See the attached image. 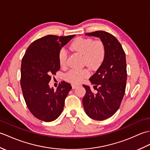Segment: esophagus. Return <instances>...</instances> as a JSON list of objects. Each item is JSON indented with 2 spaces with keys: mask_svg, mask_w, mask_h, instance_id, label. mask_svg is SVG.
Masks as SVG:
<instances>
[{
  "mask_svg": "<svg viewBox=\"0 0 150 150\" xmlns=\"http://www.w3.org/2000/svg\"><path fill=\"white\" fill-rule=\"evenodd\" d=\"M71 86H72V88L73 89H75L78 86V85L77 84H72Z\"/></svg>",
  "mask_w": 150,
  "mask_h": 150,
  "instance_id": "34e87169",
  "label": "esophagus"
}]
</instances>
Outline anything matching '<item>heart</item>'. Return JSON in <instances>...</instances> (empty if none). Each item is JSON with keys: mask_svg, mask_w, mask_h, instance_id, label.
I'll return each instance as SVG.
<instances>
[{"mask_svg": "<svg viewBox=\"0 0 150 150\" xmlns=\"http://www.w3.org/2000/svg\"><path fill=\"white\" fill-rule=\"evenodd\" d=\"M70 48L82 55L84 64L93 69L99 68L106 58V47L100 40H93L90 38L79 37L73 41ZM66 51L62 49L59 54V62L60 66H66ZM89 75L90 71L86 69H72L66 73V78L71 82L79 83Z\"/></svg>", "mask_w": 150, "mask_h": 150, "instance_id": "1", "label": "heart"}]
</instances>
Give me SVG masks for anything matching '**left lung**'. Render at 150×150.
I'll return each instance as SVG.
<instances>
[{"mask_svg":"<svg viewBox=\"0 0 150 150\" xmlns=\"http://www.w3.org/2000/svg\"><path fill=\"white\" fill-rule=\"evenodd\" d=\"M86 35L100 38L106 47V55L103 64L90 79L97 92L93 93L90 86L84 84L86 94L82 98L88 116L96 120H104L119 110L125 93L126 55L119 40L106 31H96Z\"/></svg>","mask_w":150,"mask_h":150,"instance_id":"obj_1","label":"left lung"}]
</instances>
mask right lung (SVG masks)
Here are the masks:
<instances>
[{"instance_id": "right-lung-1", "label": "right lung", "mask_w": 150, "mask_h": 150, "mask_svg": "<svg viewBox=\"0 0 150 150\" xmlns=\"http://www.w3.org/2000/svg\"><path fill=\"white\" fill-rule=\"evenodd\" d=\"M75 35H49L35 40L22 60L21 85L27 107L37 119L52 122L62 112L71 84L61 82L56 90L51 88V75L60 69L59 54Z\"/></svg>"}]
</instances>
